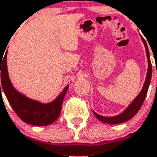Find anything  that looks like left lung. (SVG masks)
<instances>
[{"label": "left lung", "instance_id": "left-lung-1", "mask_svg": "<svg viewBox=\"0 0 157 157\" xmlns=\"http://www.w3.org/2000/svg\"><path fill=\"white\" fill-rule=\"evenodd\" d=\"M141 40L143 41L145 47H146V52H147V60H148V70H147V78H146V81H145V83H144L143 88H142V90L140 92V94L130 104L128 107L126 108L122 113H121L118 116L112 117H103V116H100V115L96 114V112H94V114L96 117V118L99 121H102V122L111 124V125H116V124H120V123L127 121L130 120L131 118H132L137 113L138 111L140 110V108L141 107V105L143 104L145 98H146V96H147V91H148L151 79L152 67H151V59H150L149 50H148V46H147V42H146V40H145L143 37H141Z\"/></svg>", "mask_w": 157, "mask_h": 157}]
</instances>
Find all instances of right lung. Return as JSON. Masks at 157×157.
<instances>
[{
	"mask_svg": "<svg viewBox=\"0 0 157 157\" xmlns=\"http://www.w3.org/2000/svg\"><path fill=\"white\" fill-rule=\"evenodd\" d=\"M3 56L4 57L0 56V74L2 82V83H0V91L2 94V86L8 101L17 116L24 122L33 126H47L57 120L61 113L64 97L69 86H67L64 88L62 92L56 97L55 101L47 104H43L37 101L29 99L13 87L8 75L6 66L7 52H6Z\"/></svg>",
	"mask_w": 157,
	"mask_h": 157,
	"instance_id": "add662e5",
	"label": "right lung"
}]
</instances>
